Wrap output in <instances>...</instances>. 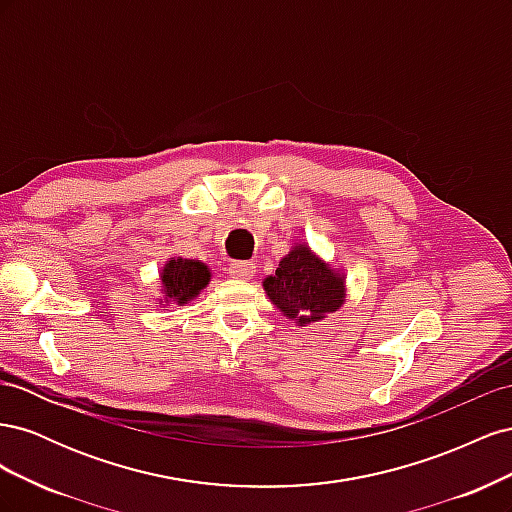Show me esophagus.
Returning <instances> with one entry per match:
<instances>
[{"label":"esophagus","mask_w":512,"mask_h":512,"mask_svg":"<svg viewBox=\"0 0 512 512\" xmlns=\"http://www.w3.org/2000/svg\"><path fill=\"white\" fill-rule=\"evenodd\" d=\"M256 271L254 262H247V260H232L228 265V273L232 277H239V280H247V277H252Z\"/></svg>","instance_id":"1"}]
</instances>
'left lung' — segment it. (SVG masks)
Masks as SVG:
<instances>
[{
    "label": "left lung",
    "instance_id": "1",
    "mask_svg": "<svg viewBox=\"0 0 512 512\" xmlns=\"http://www.w3.org/2000/svg\"><path fill=\"white\" fill-rule=\"evenodd\" d=\"M269 299L299 324L320 320L344 303V282L309 247L297 245L265 280Z\"/></svg>",
    "mask_w": 512,
    "mask_h": 512
}]
</instances>
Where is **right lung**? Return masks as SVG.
Segmentation results:
<instances>
[{
    "label": "right lung",
    "mask_w": 512,
    "mask_h": 512,
    "mask_svg": "<svg viewBox=\"0 0 512 512\" xmlns=\"http://www.w3.org/2000/svg\"><path fill=\"white\" fill-rule=\"evenodd\" d=\"M209 269L203 262L196 260H168L162 271V284L168 299H177V303L190 301L192 297L209 284Z\"/></svg>",
    "instance_id": "1"
}]
</instances>
